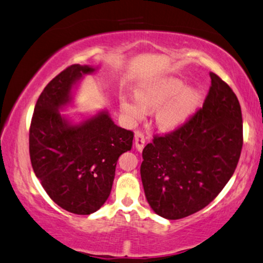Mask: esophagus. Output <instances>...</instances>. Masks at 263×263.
<instances>
[{
	"mask_svg": "<svg viewBox=\"0 0 263 263\" xmlns=\"http://www.w3.org/2000/svg\"><path fill=\"white\" fill-rule=\"evenodd\" d=\"M144 142H145V140H144L143 133L136 132L135 133V145H136L137 151H139V152L142 151L143 147H144Z\"/></svg>",
	"mask_w": 263,
	"mask_h": 263,
	"instance_id": "obj_1",
	"label": "esophagus"
}]
</instances>
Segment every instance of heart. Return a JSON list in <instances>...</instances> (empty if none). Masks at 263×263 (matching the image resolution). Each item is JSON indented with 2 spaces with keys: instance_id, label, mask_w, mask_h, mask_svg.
I'll return each mask as SVG.
<instances>
[{
  "instance_id": "obj_1",
  "label": "heart",
  "mask_w": 263,
  "mask_h": 263,
  "mask_svg": "<svg viewBox=\"0 0 263 263\" xmlns=\"http://www.w3.org/2000/svg\"><path fill=\"white\" fill-rule=\"evenodd\" d=\"M196 89H185L179 79H159L139 87L134 96L121 99V110L130 122L143 119L148 109H157L156 123L162 130H174L192 118L200 106Z\"/></svg>"
}]
</instances>
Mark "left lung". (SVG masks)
I'll use <instances>...</instances> for the list:
<instances>
[{
    "instance_id": "left-lung-1",
    "label": "left lung",
    "mask_w": 263,
    "mask_h": 263,
    "mask_svg": "<svg viewBox=\"0 0 263 263\" xmlns=\"http://www.w3.org/2000/svg\"><path fill=\"white\" fill-rule=\"evenodd\" d=\"M203 102L182 126L154 135L142 152L141 179L157 215L179 220L203 209L235 172L243 144L241 107L227 83L211 72Z\"/></svg>"
}]
</instances>
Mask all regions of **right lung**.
I'll return each mask as SVG.
<instances>
[{
    "label": "right lung",
    "mask_w": 263,
    "mask_h": 263,
    "mask_svg": "<svg viewBox=\"0 0 263 263\" xmlns=\"http://www.w3.org/2000/svg\"><path fill=\"white\" fill-rule=\"evenodd\" d=\"M94 70L71 64L55 76L35 104L29 129L36 177L56 204L78 215H89L107 201L119 157L130 151L134 137L106 111L74 126L60 114L70 102L72 86Z\"/></svg>",
    "instance_id": "1"
}]
</instances>
